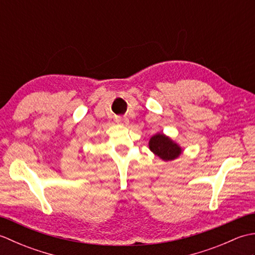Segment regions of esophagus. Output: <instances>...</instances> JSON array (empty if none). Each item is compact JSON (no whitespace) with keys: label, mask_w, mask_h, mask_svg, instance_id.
I'll return each mask as SVG.
<instances>
[{"label":"esophagus","mask_w":255,"mask_h":255,"mask_svg":"<svg viewBox=\"0 0 255 255\" xmlns=\"http://www.w3.org/2000/svg\"><path fill=\"white\" fill-rule=\"evenodd\" d=\"M116 123L121 124V125H127L129 123V121H128V118H126V117L118 116V117H116Z\"/></svg>","instance_id":"esophagus-1"}]
</instances>
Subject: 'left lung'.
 Masks as SVG:
<instances>
[{"label": "left lung", "instance_id": "8db88e82", "mask_svg": "<svg viewBox=\"0 0 255 255\" xmlns=\"http://www.w3.org/2000/svg\"><path fill=\"white\" fill-rule=\"evenodd\" d=\"M149 149L163 161H173L183 152L181 145L163 132L155 133L149 140Z\"/></svg>", "mask_w": 255, "mask_h": 255}]
</instances>
